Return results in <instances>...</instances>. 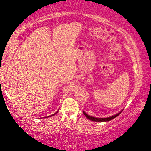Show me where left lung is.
<instances>
[{"mask_svg": "<svg viewBox=\"0 0 151 151\" xmlns=\"http://www.w3.org/2000/svg\"><path fill=\"white\" fill-rule=\"evenodd\" d=\"M83 113L85 114V116L88 119L91 120V121H96V122H106V121H111L113 119L115 118V117L118 116L121 113V111L119 112L118 114H115V115H113L112 116H110V117H107V118H95V117H93V116H91L88 115L87 114H86L85 112L83 111Z\"/></svg>", "mask_w": 151, "mask_h": 151, "instance_id": "8db88e82", "label": "left lung"}]
</instances>
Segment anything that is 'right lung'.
<instances>
[{
    "instance_id": "add662e5",
    "label": "right lung",
    "mask_w": 151,
    "mask_h": 151,
    "mask_svg": "<svg viewBox=\"0 0 151 151\" xmlns=\"http://www.w3.org/2000/svg\"><path fill=\"white\" fill-rule=\"evenodd\" d=\"M57 112H58V111L57 112H55V113L54 114H52V115H50V116H47V117H50V116H54L55 115V114H57Z\"/></svg>"
}]
</instances>
